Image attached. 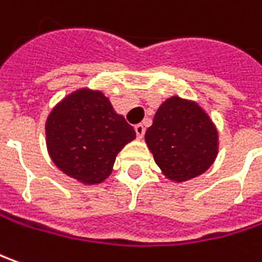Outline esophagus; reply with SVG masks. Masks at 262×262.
<instances>
[{
	"label": "esophagus",
	"mask_w": 262,
	"mask_h": 262,
	"mask_svg": "<svg viewBox=\"0 0 262 262\" xmlns=\"http://www.w3.org/2000/svg\"><path fill=\"white\" fill-rule=\"evenodd\" d=\"M135 132H136V136L139 138V139H142L143 138V135H145V126L143 124H136L135 126Z\"/></svg>",
	"instance_id": "esophagus-1"
}]
</instances>
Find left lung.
<instances>
[{
	"mask_svg": "<svg viewBox=\"0 0 262 262\" xmlns=\"http://www.w3.org/2000/svg\"><path fill=\"white\" fill-rule=\"evenodd\" d=\"M162 172L174 181L203 174L217 155V130L197 104L172 97L158 108L145 133Z\"/></svg>",
	"mask_w": 262,
	"mask_h": 262,
	"instance_id": "obj_1",
	"label": "left lung"
}]
</instances>
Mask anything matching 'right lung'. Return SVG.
<instances>
[{
    "mask_svg": "<svg viewBox=\"0 0 262 262\" xmlns=\"http://www.w3.org/2000/svg\"><path fill=\"white\" fill-rule=\"evenodd\" d=\"M50 158L67 176L98 184L112 172L116 155L136 138L100 91L79 90L53 108L46 122Z\"/></svg>",
    "mask_w": 262,
    "mask_h": 262,
    "instance_id": "1",
    "label": "right lung"
}]
</instances>
